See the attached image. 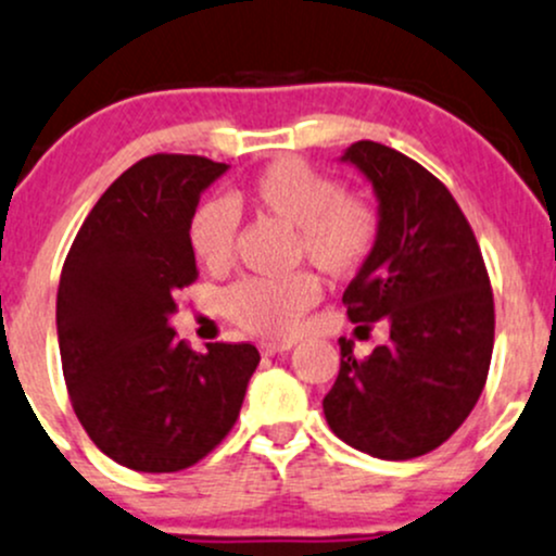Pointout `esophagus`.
Listing matches in <instances>:
<instances>
[{
	"mask_svg": "<svg viewBox=\"0 0 556 556\" xmlns=\"http://www.w3.org/2000/svg\"><path fill=\"white\" fill-rule=\"evenodd\" d=\"M294 344L291 342H262V355H278V352H289Z\"/></svg>",
	"mask_w": 556,
	"mask_h": 556,
	"instance_id": "1",
	"label": "esophagus"
}]
</instances>
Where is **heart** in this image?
<instances>
[{"instance_id":"heart-1","label":"heart","mask_w":556,"mask_h":556,"mask_svg":"<svg viewBox=\"0 0 556 556\" xmlns=\"http://www.w3.org/2000/svg\"><path fill=\"white\" fill-rule=\"evenodd\" d=\"M241 199L254 212L280 219L296 232V260H307L320 273L348 278L361 270L379 241V214L366 199L348 195L333 177L307 161L283 156L267 164L243 185ZM238 219L223 201L195 208L188 225V243L206 270L230 265ZM318 300V280L294 273L280 280L243 278L225 294V313L232 324L262 337L291 331L304 309Z\"/></svg>"}]
</instances>
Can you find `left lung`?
<instances>
[{
	"mask_svg": "<svg viewBox=\"0 0 556 556\" xmlns=\"http://www.w3.org/2000/svg\"><path fill=\"white\" fill-rule=\"evenodd\" d=\"M371 182L379 241L344 289L357 328L376 320L390 339L366 361L339 339L342 363L324 414L339 440L405 462L443 445L471 414L493 355V291L467 217L451 190L381 142L342 153Z\"/></svg>",
	"mask_w": 556,
	"mask_h": 556,
	"instance_id": "left-lung-1",
	"label": "left lung"
}]
</instances>
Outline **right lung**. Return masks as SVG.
<instances>
[{
    "label": "right lung",
    "mask_w": 556,
    "mask_h": 556,
    "mask_svg": "<svg viewBox=\"0 0 556 556\" xmlns=\"http://www.w3.org/2000/svg\"><path fill=\"white\" fill-rule=\"evenodd\" d=\"M204 156L156 153L100 195L58 286L65 387L89 440L122 467L180 471L223 443L260 352L175 337V294L199 278L188 225L228 172Z\"/></svg>",
    "instance_id": "obj_1"
}]
</instances>
